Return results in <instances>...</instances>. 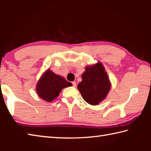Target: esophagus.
<instances>
[{"label":"esophagus","instance_id":"obj_1","mask_svg":"<svg viewBox=\"0 0 151 151\" xmlns=\"http://www.w3.org/2000/svg\"><path fill=\"white\" fill-rule=\"evenodd\" d=\"M72 84H73V87H76V82H75V81L72 82Z\"/></svg>","mask_w":151,"mask_h":151}]
</instances>
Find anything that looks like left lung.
Instances as JSON below:
<instances>
[{
	"label": "left lung",
	"mask_w": 151,
	"mask_h": 151,
	"mask_svg": "<svg viewBox=\"0 0 151 151\" xmlns=\"http://www.w3.org/2000/svg\"><path fill=\"white\" fill-rule=\"evenodd\" d=\"M82 79L77 88L84 101L90 105L99 104L110 90L111 83L107 74L99 62L93 66L86 67Z\"/></svg>",
	"instance_id": "obj_1"
}]
</instances>
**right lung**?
<instances>
[{"instance_id":"add662e5","label":"right lung","mask_w":151,"mask_h":151,"mask_svg":"<svg viewBox=\"0 0 151 151\" xmlns=\"http://www.w3.org/2000/svg\"><path fill=\"white\" fill-rule=\"evenodd\" d=\"M71 85L70 82L67 81L63 77L48 69L38 82L37 92L44 101L51 102L59 96L63 88Z\"/></svg>"}]
</instances>
